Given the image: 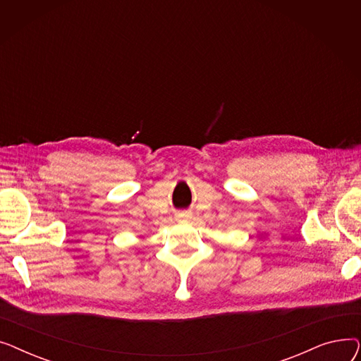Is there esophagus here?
I'll return each instance as SVG.
<instances>
[{"label":"esophagus","mask_w":361,"mask_h":361,"mask_svg":"<svg viewBox=\"0 0 361 361\" xmlns=\"http://www.w3.org/2000/svg\"><path fill=\"white\" fill-rule=\"evenodd\" d=\"M188 216H190V214H188V212H184V211H181V212H178V214H177V219H178V221L187 219Z\"/></svg>","instance_id":"esophagus-1"}]
</instances>
